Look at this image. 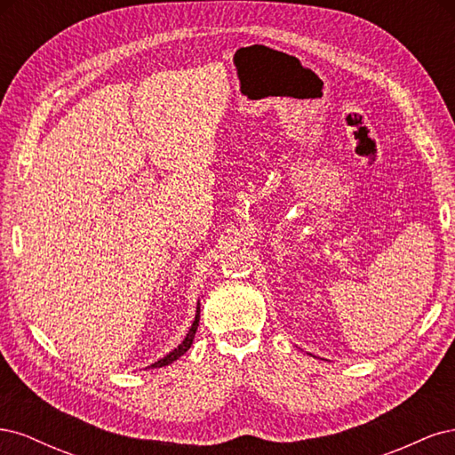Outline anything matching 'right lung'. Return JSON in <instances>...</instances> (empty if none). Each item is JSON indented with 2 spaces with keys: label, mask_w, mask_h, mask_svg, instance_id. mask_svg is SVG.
I'll return each instance as SVG.
<instances>
[{
  "label": "right lung",
  "mask_w": 455,
  "mask_h": 455,
  "mask_svg": "<svg viewBox=\"0 0 455 455\" xmlns=\"http://www.w3.org/2000/svg\"><path fill=\"white\" fill-rule=\"evenodd\" d=\"M199 316H201V304H197V311H196V319H194V324H191V328L188 330V334L184 338V341L178 346L176 349H172L169 355H164L163 359H159L157 363L149 364L148 368H161V366H169L172 364L176 359H180V356L191 347V343H194V338H196V332H197V326H199Z\"/></svg>",
  "instance_id": "add662e5"
}]
</instances>
